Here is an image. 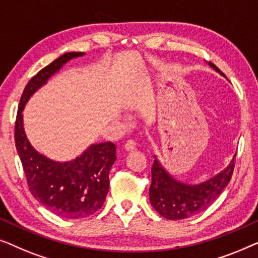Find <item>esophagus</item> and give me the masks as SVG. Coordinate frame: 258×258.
Listing matches in <instances>:
<instances>
[{"instance_id": "obj_1", "label": "esophagus", "mask_w": 258, "mask_h": 258, "mask_svg": "<svg viewBox=\"0 0 258 258\" xmlns=\"http://www.w3.org/2000/svg\"><path fill=\"white\" fill-rule=\"evenodd\" d=\"M135 148H136V143L132 140L126 141V142L124 143V150L125 151H133V150H135Z\"/></svg>"}]
</instances>
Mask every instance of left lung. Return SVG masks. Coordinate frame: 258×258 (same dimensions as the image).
<instances>
[{
    "label": "left lung",
    "instance_id": "left-lung-1",
    "mask_svg": "<svg viewBox=\"0 0 258 258\" xmlns=\"http://www.w3.org/2000/svg\"><path fill=\"white\" fill-rule=\"evenodd\" d=\"M209 66L223 75L213 63H209ZM235 157L236 155L223 171L197 185H188L176 181L155 157L149 189L151 206L161 216L172 221L184 220L202 213L228 185L234 172Z\"/></svg>",
    "mask_w": 258,
    "mask_h": 258
}]
</instances>
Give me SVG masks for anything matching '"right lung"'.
Listing matches in <instances>:
<instances>
[{
	"mask_svg": "<svg viewBox=\"0 0 258 258\" xmlns=\"http://www.w3.org/2000/svg\"><path fill=\"white\" fill-rule=\"evenodd\" d=\"M84 52H67L41 69L24 88L15 122V143L29 190L38 202L63 218H84L101 209L109 191V171L116 161L111 142L91 144L81 156L59 163L34 149L23 129L24 105L35 91L72 58Z\"/></svg>",
	"mask_w": 258,
	"mask_h": 258,
	"instance_id": "obj_1",
	"label": "right lung"
}]
</instances>
